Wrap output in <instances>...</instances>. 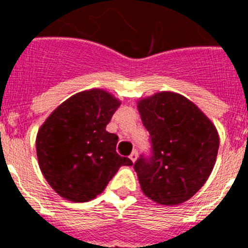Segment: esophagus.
<instances>
[{
    "label": "esophagus",
    "instance_id": "1",
    "mask_svg": "<svg viewBox=\"0 0 248 248\" xmlns=\"http://www.w3.org/2000/svg\"><path fill=\"white\" fill-rule=\"evenodd\" d=\"M129 157H130V160H131V161H133V163H135V161H137V159H138V151L137 150L133 151V153H131L130 156H129Z\"/></svg>",
    "mask_w": 248,
    "mask_h": 248
}]
</instances>
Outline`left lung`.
Here are the masks:
<instances>
[{"mask_svg":"<svg viewBox=\"0 0 248 248\" xmlns=\"http://www.w3.org/2000/svg\"><path fill=\"white\" fill-rule=\"evenodd\" d=\"M150 134L153 155L134 164L144 195L159 205L174 206L192 198L209 179L217 157L216 126L191 100L159 92L138 102Z\"/></svg>","mask_w":248,"mask_h":248,"instance_id":"left-lung-1","label":"left lung"}]
</instances>
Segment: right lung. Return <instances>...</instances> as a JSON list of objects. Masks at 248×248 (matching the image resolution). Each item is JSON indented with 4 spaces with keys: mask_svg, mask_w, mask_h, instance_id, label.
<instances>
[{
    "mask_svg": "<svg viewBox=\"0 0 248 248\" xmlns=\"http://www.w3.org/2000/svg\"><path fill=\"white\" fill-rule=\"evenodd\" d=\"M120 104L103 89L80 92L58 105L39 128V169L59 196L73 202L93 200L120 166L133 165L117 153L118 135L105 130Z\"/></svg>",
    "mask_w": 248,
    "mask_h": 248,
    "instance_id": "obj_1",
    "label": "right lung"
}]
</instances>
